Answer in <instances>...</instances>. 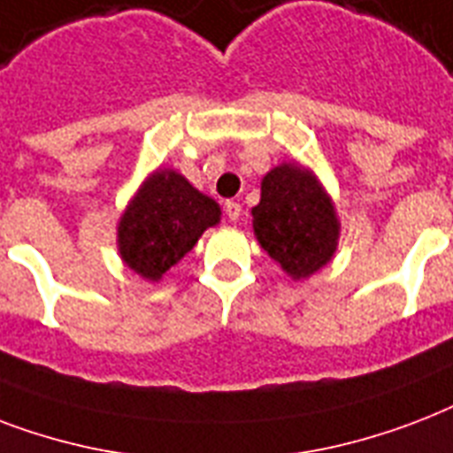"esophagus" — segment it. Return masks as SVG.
Instances as JSON below:
<instances>
[{"label":"esophagus","mask_w":453,"mask_h":453,"mask_svg":"<svg viewBox=\"0 0 453 453\" xmlns=\"http://www.w3.org/2000/svg\"><path fill=\"white\" fill-rule=\"evenodd\" d=\"M224 212H226V217H229L231 222H236L238 217H241V203L226 201L224 203Z\"/></svg>","instance_id":"34e87169"}]
</instances>
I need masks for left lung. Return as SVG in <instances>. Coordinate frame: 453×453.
Returning a JSON list of instances; mask_svg holds the SVG:
<instances>
[{
	"instance_id": "1",
	"label": "left lung",
	"mask_w": 453,
	"mask_h": 453,
	"mask_svg": "<svg viewBox=\"0 0 453 453\" xmlns=\"http://www.w3.org/2000/svg\"><path fill=\"white\" fill-rule=\"evenodd\" d=\"M252 229L269 257L293 279H307L333 257L340 224L317 179L297 165L283 163L262 179Z\"/></svg>"
}]
</instances>
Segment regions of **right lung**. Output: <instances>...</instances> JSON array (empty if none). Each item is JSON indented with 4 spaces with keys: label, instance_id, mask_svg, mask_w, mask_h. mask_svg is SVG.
I'll list each match as a JSON object with an SVG mask.
<instances>
[{
    "label": "right lung",
    "instance_id": "1",
    "mask_svg": "<svg viewBox=\"0 0 453 453\" xmlns=\"http://www.w3.org/2000/svg\"><path fill=\"white\" fill-rule=\"evenodd\" d=\"M217 222L219 205L212 198L196 191L177 172H156L122 215L120 255L136 274L157 281Z\"/></svg>",
    "mask_w": 453,
    "mask_h": 453
}]
</instances>
